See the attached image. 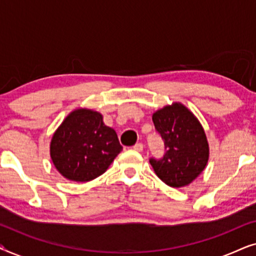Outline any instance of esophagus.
Listing matches in <instances>:
<instances>
[{
    "mask_svg": "<svg viewBox=\"0 0 256 256\" xmlns=\"http://www.w3.org/2000/svg\"><path fill=\"white\" fill-rule=\"evenodd\" d=\"M132 149L136 150V152H141L142 150H143V144H142V143H136V144H135L134 146H132Z\"/></svg>",
    "mask_w": 256,
    "mask_h": 256,
    "instance_id": "esophagus-1",
    "label": "esophagus"
}]
</instances>
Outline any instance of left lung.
<instances>
[{"label":"left lung","instance_id":"left-lung-1","mask_svg":"<svg viewBox=\"0 0 256 256\" xmlns=\"http://www.w3.org/2000/svg\"><path fill=\"white\" fill-rule=\"evenodd\" d=\"M152 121L166 146L163 158L150 160L154 171L171 188L188 186L208 162L210 148L204 128L197 116L180 102L156 110Z\"/></svg>","mask_w":256,"mask_h":256}]
</instances>
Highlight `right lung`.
<instances>
[{
    "instance_id": "add662e5",
    "label": "right lung",
    "mask_w": 256,
    "mask_h": 256,
    "mask_svg": "<svg viewBox=\"0 0 256 256\" xmlns=\"http://www.w3.org/2000/svg\"><path fill=\"white\" fill-rule=\"evenodd\" d=\"M122 150L116 132L102 114L88 108L72 110L56 129L50 156L58 172L73 182H90L106 171Z\"/></svg>"
}]
</instances>
